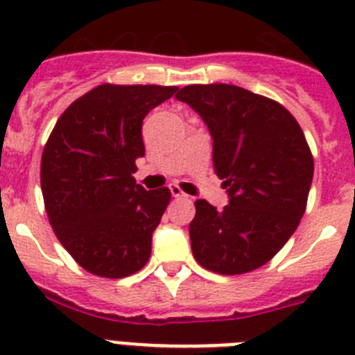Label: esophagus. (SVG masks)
<instances>
[{
	"label": "esophagus",
	"mask_w": 355,
	"mask_h": 355,
	"mask_svg": "<svg viewBox=\"0 0 355 355\" xmlns=\"http://www.w3.org/2000/svg\"><path fill=\"white\" fill-rule=\"evenodd\" d=\"M171 193H172V197H184L183 190H181L178 184H171Z\"/></svg>",
	"instance_id": "1"
}]
</instances>
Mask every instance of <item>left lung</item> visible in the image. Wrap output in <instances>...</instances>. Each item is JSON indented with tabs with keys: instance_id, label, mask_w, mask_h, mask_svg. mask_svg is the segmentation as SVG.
<instances>
[{
	"instance_id": "obj_1",
	"label": "left lung",
	"mask_w": 355,
	"mask_h": 355,
	"mask_svg": "<svg viewBox=\"0 0 355 355\" xmlns=\"http://www.w3.org/2000/svg\"><path fill=\"white\" fill-rule=\"evenodd\" d=\"M213 139V168L224 180V209L196 200L190 222L193 258L222 275L270 261L299 225L313 181L302 128L277 101L236 85H188L175 94Z\"/></svg>"
}]
</instances>
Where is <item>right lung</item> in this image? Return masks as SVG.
<instances>
[{
  "label": "right lung",
  "instance_id": "obj_1",
  "mask_svg": "<svg viewBox=\"0 0 355 355\" xmlns=\"http://www.w3.org/2000/svg\"><path fill=\"white\" fill-rule=\"evenodd\" d=\"M175 92L99 85L72 103L49 135L40 162L44 206L56 238L90 274L121 279L149 259L171 190L137 184L135 162L146 155L142 121Z\"/></svg>",
  "mask_w": 355,
  "mask_h": 355
}]
</instances>
